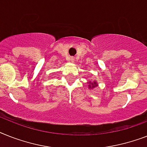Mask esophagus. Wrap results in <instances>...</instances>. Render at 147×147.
<instances>
[{
  "instance_id": "34e87169",
  "label": "esophagus",
  "mask_w": 147,
  "mask_h": 147,
  "mask_svg": "<svg viewBox=\"0 0 147 147\" xmlns=\"http://www.w3.org/2000/svg\"><path fill=\"white\" fill-rule=\"evenodd\" d=\"M70 60H71V61H74V60H75V57H70Z\"/></svg>"
}]
</instances>
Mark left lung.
<instances>
[{"label":"left lung","mask_w":147,"mask_h":147,"mask_svg":"<svg viewBox=\"0 0 147 147\" xmlns=\"http://www.w3.org/2000/svg\"><path fill=\"white\" fill-rule=\"evenodd\" d=\"M94 83H96V82H94ZM90 86V87H91V86H92V88H95V87H96V84H91V85H89Z\"/></svg>","instance_id":"obj_1"}]
</instances>
